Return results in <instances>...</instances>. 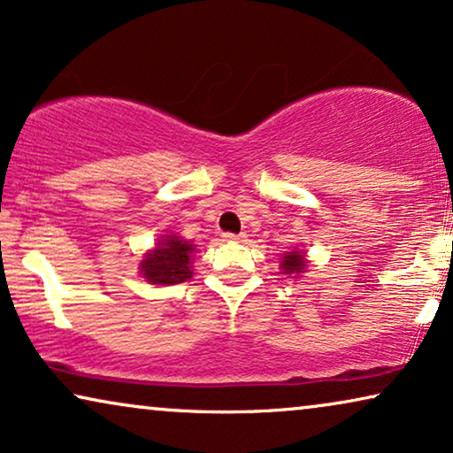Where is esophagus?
<instances>
[{"label": "esophagus", "mask_w": 453, "mask_h": 453, "mask_svg": "<svg viewBox=\"0 0 453 453\" xmlns=\"http://www.w3.org/2000/svg\"><path fill=\"white\" fill-rule=\"evenodd\" d=\"M222 239H225V241H243V239H245V234H243V233H241V234L225 233V234H222Z\"/></svg>", "instance_id": "1"}]
</instances>
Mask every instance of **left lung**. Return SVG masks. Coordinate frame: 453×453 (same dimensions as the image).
<instances>
[{"instance_id": "8db88e82", "label": "left lung", "mask_w": 453, "mask_h": 453, "mask_svg": "<svg viewBox=\"0 0 453 453\" xmlns=\"http://www.w3.org/2000/svg\"><path fill=\"white\" fill-rule=\"evenodd\" d=\"M307 268V259H305V251L301 250H290L282 256V262H280V270L282 274H301V272H305Z\"/></svg>"}]
</instances>
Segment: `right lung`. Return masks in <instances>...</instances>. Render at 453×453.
I'll return each instance as SVG.
<instances>
[{
  "instance_id": "add662e5",
  "label": "right lung",
  "mask_w": 453,
  "mask_h": 453,
  "mask_svg": "<svg viewBox=\"0 0 453 453\" xmlns=\"http://www.w3.org/2000/svg\"><path fill=\"white\" fill-rule=\"evenodd\" d=\"M196 245L175 234L160 237L154 250H150L140 262V272L150 284H179L191 278V253Z\"/></svg>"
}]
</instances>
